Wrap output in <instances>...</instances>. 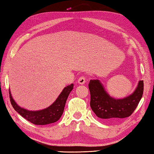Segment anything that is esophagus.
I'll return each mask as SVG.
<instances>
[{
    "mask_svg": "<svg viewBox=\"0 0 154 154\" xmlns=\"http://www.w3.org/2000/svg\"><path fill=\"white\" fill-rule=\"evenodd\" d=\"M86 82V78L84 76H82L79 78V79H78V83L81 85H83Z\"/></svg>",
    "mask_w": 154,
    "mask_h": 154,
    "instance_id": "esophagus-1",
    "label": "esophagus"
}]
</instances>
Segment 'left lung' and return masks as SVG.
<instances>
[{"instance_id":"8db88e82","label":"left lung","mask_w":154,"mask_h":154,"mask_svg":"<svg viewBox=\"0 0 154 154\" xmlns=\"http://www.w3.org/2000/svg\"><path fill=\"white\" fill-rule=\"evenodd\" d=\"M89 89L91 94L90 105L100 119H124L134 112L141 100L143 92V81H140L132 94L123 99L111 97L99 80H90Z\"/></svg>"}]
</instances>
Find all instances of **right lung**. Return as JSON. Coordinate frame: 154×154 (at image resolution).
<instances>
[{
    "mask_svg": "<svg viewBox=\"0 0 154 154\" xmlns=\"http://www.w3.org/2000/svg\"><path fill=\"white\" fill-rule=\"evenodd\" d=\"M73 89V84L65 87L51 105L40 110H28L18 106L12 99L11 91L9 89L10 100L14 110L25 119L35 125H45L54 123L60 119L63 114L67 97Z\"/></svg>",
    "mask_w": 154,
    "mask_h": 154,
    "instance_id": "obj_1",
    "label": "right lung"
}]
</instances>
